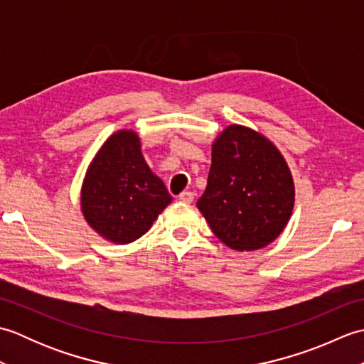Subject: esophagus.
<instances>
[{
  "label": "esophagus",
  "mask_w": 364,
  "mask_h": 364,
  "mask_svg": "<svg viewBox=\"0 0 364 364\" xmlns=\"http://www.w3.org/2000/svg\"><path fill=\"white\" fill-rule=\"evenodd\" d=\"M194 197H196V194H194V192H191V191H184V192H181L180 196H178V198H180L183 203L194 202Z\"/></svg>",
  "instance_id": "esophagus-1"
}]
</instances>
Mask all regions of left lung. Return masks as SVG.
<instances>
[{
  "instance_id": "left-lung-1",
  "label": "left lung",
  "mask_w": 364,
  "mask_h": 364,
  "mask_svg": "<svg viewBox=\"0 0 364 364\" xmlns=\"http://www.w3.org/2000/svg\"><path fill=\"white\" fill-rule=\"evenodd\" d=\"M208 186L197 208L233 250H258L288 223L294 181L282 153L257 131L230 125L213 144Z\"/></svg>"
}]
</instances>
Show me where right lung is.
Listing matches in <instances>:
<instances>
[{
	"label": "right lung",
	"instance_id": "obj_1",
	"mask_svg": "<svg viewBox=\"0 0 364 364\" xmlns=\"http://www.w3.org/2000/svg\"><path fill=\"white\" fill-rule=\"evenodd\" d=\"M170 202L164 183L146 166L139 136L129 129L103 144L81 189L84 218L115 244H129L145 235Z\"/></svg>",
	"mask_w": 364,
	"mask_h": 364
}]
</instances>
